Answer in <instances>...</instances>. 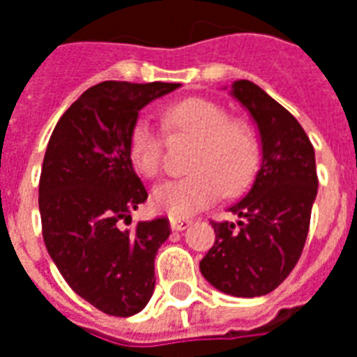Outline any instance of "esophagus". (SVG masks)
<instances>
[{"label":"esophagus","mask_w":357,"mask_h":357,"mask_svg":"<svg viewBox=\"0 0 357 357\" xmlns=\"http://www.w3.org/2000/svg\"><path fill=\"white\" fill-rule=\"evenodd\" d=\"M191 224H193V220H191V218H181V216H170L172 230L181 231V230H185V228H189Z\"/></svg>","instance_id":"1"}]
</instances>
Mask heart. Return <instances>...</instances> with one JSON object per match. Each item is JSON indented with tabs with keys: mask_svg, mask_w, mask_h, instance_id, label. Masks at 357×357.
I'll use <instances>...</instances> for the list:
<instances>
[{
	"mask_svg": "<svg viewBox=\"0 0 357 357\" xmlns=\"http://www.w3.org/2000/svg\"><path fill=\"white\" fill-rule=\"evenodd\" d=\"M170 135L195 139L189 154V174L154 187L153 203L172 216H189L222 197L238 195L253 181L261 164V143L255 129L234 119L220 104L206 98H185L162 114ZM129 158L144 178L162 170L164 135L149 118H139L129 131Z\"/></svg>",
	"mask_w": 357,
	"mask_h": 357,
	"instance_id": "1",
	"label": "heart"
}]
</instances>
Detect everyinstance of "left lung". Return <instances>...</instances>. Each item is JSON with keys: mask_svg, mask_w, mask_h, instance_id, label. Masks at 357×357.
I'll list each match as a JSON object with an SVG mask.
<instances>
[{"mask_svg": "<svg viewBox=\"0 0 357 357\" xmlns=\"http://www.w3.org/2000/svg\"><path fill=\"white\" fill-rule=\"evenodd\" d=\"M231 96L257 123L263 160L248 195L228 208L236 222H213L216 239L199 268L216 290L257 298L278 288L303 251L319 185L315 151L261 86L241 79Z\"/></svg>", "mask_w": 357, "mask_h": 357, "instance_id": "1", "label": "left lung"}]
</instances>
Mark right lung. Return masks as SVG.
I'll use <instances>...</instances> for the list:
<instances>
[{
    "label": "right lung",
    "instance_id": "right-lung-1",
    "mask_svg": "<svg viewBox=\"0 0 357 357\" xmlns=\"http://www.w3.org/2000/svg\"><path fill=\"white\" fill-rule=\"evenodd\" d=\"M179 83L106 81L75 100L50 137L38 185L42 236L75 294L114 317H131L154 291V257L168 218L137 222L146 189L129 158V131L149 102Z\"/></svg>",
    "mask_w": 357,
    "mask_h": 357
}]
</instances>
